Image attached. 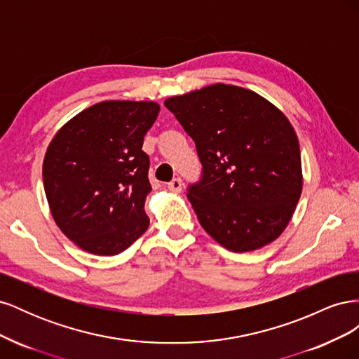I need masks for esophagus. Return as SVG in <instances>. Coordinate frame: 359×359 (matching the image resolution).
Returning <instances> with one entry per match:
<instances>
[{
	"mask_svg": "<svg viewBox=\"0 0 359 359\" xmlns=\"http://www.w3.org/2000/svg\"><path fill=\"white\" fill-rule=\"evenodd\" d=\"M168 189L173 193H180L182 190V181L181 178H173L169 184H168Z\"/></svg>",
	"mask_w": 359,
	"mask_h": 359,
	"instance_id": "esophagus-1",
	"label": "esophagus"
}]
</instances>
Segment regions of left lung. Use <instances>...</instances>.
<instances>
[{"instance_id": "8db88e82", "label": "left lung", "mask_w": 359, "mask_h": 359, "mask_svg": "<svg viewBox=\"0 0 359 359\" xmlns=\"http://www.w3.org/2000/svg\"><path fill=\"white\" fill-rule=\"evenodd\" d=\"M202 163L187 198L201 226L235 253L273 243L302 191L298 136L278 107L252 90L214 83L165 100Z\"/></svg>"}]
</instances>
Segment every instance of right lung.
I'll use <instances>...</instances> for the list:
<instances>
[{
    "instance_id": "1",
    "label": "right lung",
    "mask_w": 359,
    "mask_h": 359,
    "mask_svg": "<svg viewBox=\"0 0 359 359\" xmlns=\"http://www.w3.org/2000/svg\"><path fill=\"white\" fill-rule=\"evenodd\" d=\"M158 112L156 102H100L50 140L43 160L50 214L85 252L118 255L148 229L149 158L142 145Z\"/></svg>"
}]
</instances>
